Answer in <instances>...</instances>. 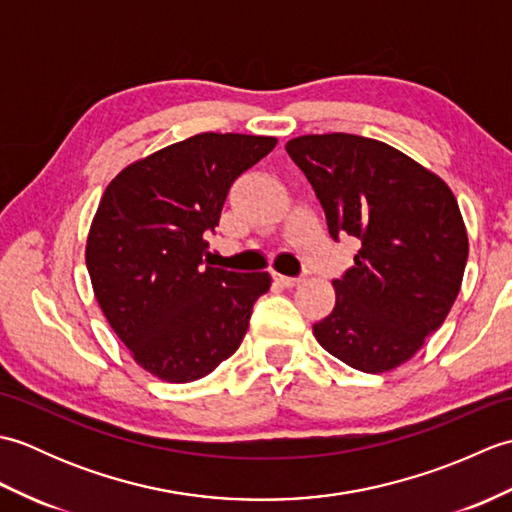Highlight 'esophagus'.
Here are the masks:
<instances>
[{
    "label": "esophagus",
    "instance_id": "esophagus-1",
    "mask_svg": "<svg viewBox=\"0 0 512 512\" xmlns=\"http://www.w3.org/2000/svg\"><path fill=\"white\" fill-rule=\"evenodd\" d=\"M273 279H275V284L284 286V288H295L303 281L301 277H286V275H279V273H273Z\"/></svg>",
    "mask_w": 512,
    "mask_h": 512
}]
</instances>
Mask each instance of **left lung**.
Listing matches in <instances>:
<instances>
[{"label": "left lung", "instance_id": "1", "mask_svg": "<svg viewBox=\"0 0 512 512\" xmlns=\"http://www.w3.org/2000/svg\"><path fill=\"white\" fill-rule=\"evenodd\" d=\"M330 235L361 242L354 266L332 281L336 303L312 325L325 352L367 374L407 363L458 297L469 235L438 173L402 151L354 134L292 138Z\"/></svg>", "mask_w": 512, "mask_h": 512}]
</instances>
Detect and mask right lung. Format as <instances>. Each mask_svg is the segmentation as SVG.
<instances>
[{
	"instance_id": "add662e5",
	"label": "right lung",
	"mask_w": 512,
	"mask_h": 512,
	"mask_svg": "<svg viewBox=\"0 0 512 512\" xmlns=\"http://www.w3.org/2000/svg\"><path fill=\"white\" fill-rule=\"evenodd\" d=\"M273 136L198 134L127 165L107 184L85 244L94 297L134 361L167 383L233 356L268 273L204 266L231 184Z\"/></svg>"
}]
</instances>
